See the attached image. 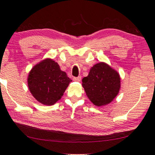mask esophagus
<instances>
[{
	"instance_id": "esophagus-1",
	"label": "esophagus",
	"mask_w": 155,
	"mask_h": 155,
	"mask_svg": "<svg viewBox=\"0 0 155 155\" xmlns=\"http://www.w3.org/2000/svg\"><path fill=\"white\" fill-rule=\"evenodd\" d=\"M73 80L76 82H80L81 80V76H78V77H74Z\"/></svg>"
}]
</instances>
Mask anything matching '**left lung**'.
<instances>
[{"label":"left lung","mask_w":155,"mask_h":155,"mask_svg":"<svg viewBox=\"0 0 155 155\" xmlns=\"http://www.w3.org/2000/svg\"><path fill=\"white\" fill-rule=\"evenodd\" d=\"M82 87L96 106L108 104L117 95L120 89V77L115 70L104 62L91 67L89 75L82 79Z\"/></svg>","instance_id":"obj_1"}]
</instances>
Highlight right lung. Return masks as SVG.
I'll return each instance as SVG.
<instances>
[{
	"instance_id": "add662e5",
	"label": "right lung",
	"mask_w": 155,
	"mask_h": 155,
	"mask_svg": "<svg viewBox=\"0 0 155 155\" xmlns=\"http://www.w3.org/2000/svg\"><path fill=\"white\" fill-rule=\"evenodd\" d=\"M71 81L57 62L46 59L33 66L29 72L28 86L38 101L51 105L61 99Z\"/></svg>"
}]
</instances>
